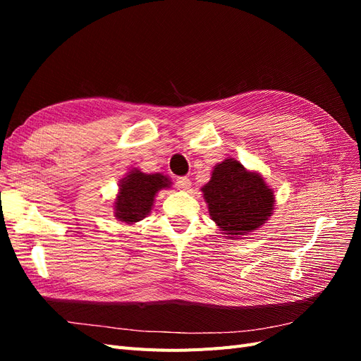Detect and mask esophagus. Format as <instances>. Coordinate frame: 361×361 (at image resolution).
<instances>
[{
	"label": "esophagus",
	"instance_id": "1",
	"mask_svg": "<svg viewBox=\"0 0 361 361\" xmlns=\"http://www.w3.org/2000/svg\"><path fill=\"white\" fill-rule=\"evenodd\" d=\"M176 187H178L179 190H182V191L190 190V188H191V180H190V178H187V176L178 178V179H176Z\"/></svg>",
	"mask_w": 361,
	"mask_h": 361
}]
</instances>
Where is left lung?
I'll list each match as a JSON object with an SVG mask.
<instances>
[{
	"label": "left lung",
	"instance_id": "left-lung-1",
	"mask_svg": "<svg viewBox=\"0 0 361 361\" xmlns=\"http://www.w3.org/2000/svg\"><path fill=\"white\" fill-rule=\"evenodd\" d=\"M202 191L211 218L227 238L257 231L274 211V192L265 180L233 158L215 166Z\"/></svg>",
	"mask_w": 361,
	"mask_h": 361
}]
</instances>
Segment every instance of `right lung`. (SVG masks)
Masks as SVG:
<instances>
[{
  "mask_svg": "<svg viewBox=\"0 0 361 361\" xmlns=\"http://www.w3.org/2000/svg\"><path fill=\"white\" fill-rule=\"evenodd\" d=\"M169 187L170 180L162 174H145L134 169L120 182L118 195L114 202L117 220L128 224L143 220L152 211L157 192Z\"/></svg>",
  "mask_w": 361,
  "mask_h": 361,
  "instance_id": "right-lung-1",
  "label": "right lung"
}]
</instances>
